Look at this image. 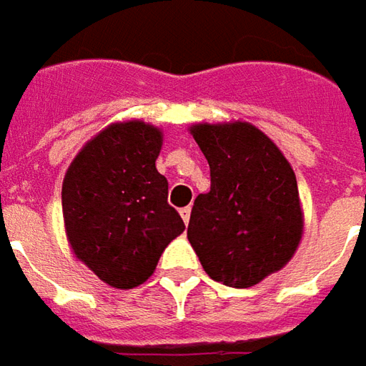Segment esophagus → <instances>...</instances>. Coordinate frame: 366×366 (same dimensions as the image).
I'll return each mask as SVG.
<instances>
[{
    "label": "esophagus",
    "mask_w": 366,
    "mask_h": 366,
    "mask_svg": "<svg viewBox=\"0 0 366 366\" xmlns=\"http://www.w3.org/2000/svg\"><path fill=\"white\" fill-rule=\"evenodd\" d=\"M181 217H183V222H185V225H187L189 223V219H191V207H183V209H181Z\"/></svg>",
    "instance_id": "1"
}]
</instances>
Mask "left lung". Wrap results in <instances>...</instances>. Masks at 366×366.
I'll return each mask as SVG.
<instances>
[{"instance_id":"8db88e82","label":"left lung","mask_w":366,"mask_h":366,"mask_svg":"<svg viewBox=\"0 0 366 366\" xmlns=\"http://www.w3.org/2000/svg\"><path fill=\"white\" fill-rule=\"evenodd\" d=\"M189 131L212 171L209 193L191 209L187 237L207 276L249 288L282 269L304 234L294 169L276 143L244 120Z\"/></svg>"}]
</instances>
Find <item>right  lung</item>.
<instances>
[{
    "instance_id": "right-lung-1",
    "label": "right lung",
    "mask_w": 366,
    "mask_h": 366,
    "mask_svg": "<svg viewBox=\"0 0 366 366\" xmlns=\"http://www.w3.org/2000/svg\"><path fill=\"white\" fill-rule=\"evenodd\" d=\"M163 132L143 120L112 122L78 151L62 183L66 237L104 284L131 290L153 276L185 223L157 171Z\"/></svg>"
}]
</instances>
